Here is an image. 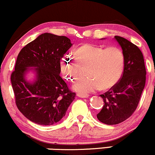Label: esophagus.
Here are the masks:
<instances>
[{
	"label": "esophagus",
	"mask_w": 155,
	"mask_h": 155,
	"mask_svg": "<svg viewBox=\"0 0 155 155\" xmlns=\"http://www.w3.org/2000/svg\"><path fill=\"white\" fill-rule=\"evenodd\" d=\"M78 97H81V98H88L89 95L87 94H81V93H78Z\"/></svg>",
	"instance_id": "1"
}]
</instances>
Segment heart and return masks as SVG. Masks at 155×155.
<instances>
[{"instance_id": "b5f03b06", "label": "heart", "mask_w": 155, "mask_h": 155, "mask_svg": "<svg viewBox=\"0 0 155 155\" xmlns=\"http://www.w3.org/2000/svg\"><path fill=\"white\" fill-rule=\"evenodd\" d=\"M60 70L67 81L77 79L81 66H87L88 76L79 78L73 89L81 94L95 92L102 88L109 89L120 81L125 67V55L117 46L104 48L93 44H85L75 51V57L65 54L60 60Z\"/></svg>"}]
</instances>
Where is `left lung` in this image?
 Listing matches in <instances>:
<instances>
[{
  "instance_id": "obj_1",
  "label": "left lung",
  "mask_w": 155,
  "mask_h": 155,
  "mask_svg": "<svg viewBox=\"0 0 155 155\" xmlns=\"http://www.w3.org/2000/svg\"><path fill=\"white\" fill-rule=\"evenodd\" d=\"M125 55V67L117 84L101 94L104 106L97 118L107 125H117L132 115L146 83V68L141 50L131 42L114 36Z\"/></svg>"
}]
</instances>
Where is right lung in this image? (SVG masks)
Returning <instances> with one entry per match:
<instances>
[{
    "label": "right lung",
    "mask_w": 155,
    "mask_h": 155,
    "mask_svg": "<svg viewBox=\"0 0 155 155\" xmlns=\"http://www.w3.org/2000/svg\"><path fill=\"white\" fill-rule=\"evenodd\" d=\"M66 36L41 34L20 51L11 81L18 110L30 121L51 125L64 117L75 93L60 76V60L72 46ZM28 67H36V80H25Z\"/></svg>",
    "instance_id": "add662e5"
}]
</instances>
